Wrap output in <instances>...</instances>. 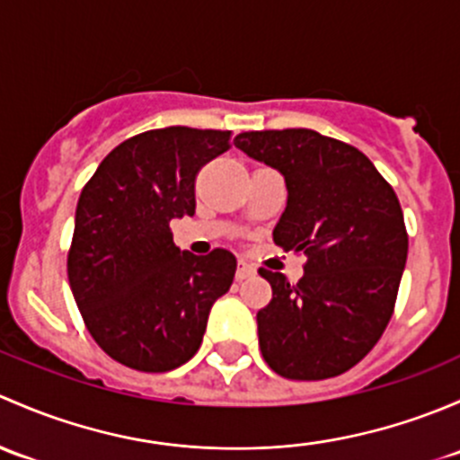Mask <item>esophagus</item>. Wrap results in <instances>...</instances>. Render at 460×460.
<instances>
[{
  "label": "esophagus",
  "mask_w": 460,
  "mask_h": 460,
  "mask_svg": "<svg viewBox=\"0 0 460 460\" xmlns=\"http://www.w3.org/2000/svg\"><path fill=\"white\" fill-rule=\"evenodd\" d=\"M254 274V268L250 265L248 261H243V259H239V268H236V281H243V279L252 277Z\"/></svg>",
  "instance_id": "obj_1"
}]
</instances>
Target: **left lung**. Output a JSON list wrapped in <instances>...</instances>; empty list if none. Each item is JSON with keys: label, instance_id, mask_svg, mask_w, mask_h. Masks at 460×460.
Here are the masks:
<instances>
[{"label": "left lung", "instance_id": "8db88e82", "mask_svg": "<svg viewBox=\"0 0 460 460\" xmlns=\"http://www.w3.org/2000/svg\"><path fill=\"white\" fill-rule=\"evenodd\" d=\"M234 146L286 177L288 206L272 236L305 257L299 283L259 270L272 286L257 314L265 363L295 381L339 376L394 314L407 261L399 197L361 150L316 130L241 132Z\"/></svg>", "mask_w": 460, "mask_h": 460}]
</instances>
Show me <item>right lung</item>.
<instances>
[{
    "instance_id": "obj_1",
    "label": "right lung",
    "mask_w": 460,
    "mask_h": 460,
    "mask_svg": "<svg viewBox=\"0 0 460 460\" xmlns=\"http://www.w3.org/2000/svg\"><path fill=\"white\" fill-rule=\"evenodd\" d=\"M230 130L141 132L99 164L79 195L68 281L99 348L139 372H170L197 354L212 303L236 259L181 252L170 221L195 215V181L230 148Z\"/></svg>"
}]
</instances>
